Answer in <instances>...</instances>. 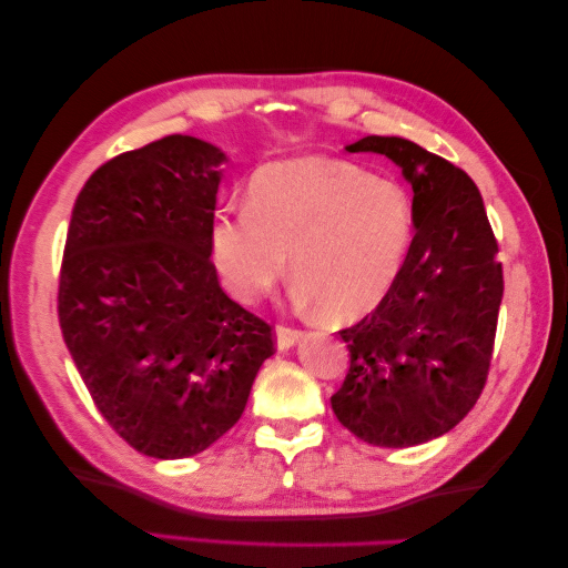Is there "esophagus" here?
I'll return each mask as SVG.
<instances>
[{
  "label": "esophagus",
  "instance_id": "obj_1",
  "mask_svg": "<svg viewBox=\"0 0 568 568\" xmlns=\"http://www.w3.org/2000/svg\"><path fill=\"white\" fill-rule=\"evenodd\" d=\"M300 339H302V329L286 327V324H276V347L278 349H290Z\"/></svg>",
  "mask_w": 568,
  "mask_h": 568
}]
</instances>
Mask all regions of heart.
I'll return each mask as SVG.
<instances>
[{
	"instance_id": "obj_1",
	"label": "heart",
	"mask_w": 568,
	"mask_h": 568,
	"mask_svg": "<svg viewBox=\"0 0 568 568\" xmlns=\"http://www.w3.org/2000/svg\"><path fill=\"white\" fill-rule=\"evenodd\" d=\"M213 258L241 302L266 294L290 268L306 300L334 320L375 310L413 244V206L397 183L332 158L272 163L251 181V201L213 223Z\"/></svg>"
}]
</instances>
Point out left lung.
<instances>
[{
  "instance_id": "left-lung-1",
  "label": "left lung",
  "mask_w": 568,
  "mask_h": 568,
  "mask_svg": "<svg viewBox=\"0 0 568 568\" xmlns=\"http://www.w3.org/2000/svg\"><path fill=\"white\" fill-rule=\"evenodd\" d=\"M410 181L415 236L389 294L339 337L349 369L332 410L359 440L410 448L453 430L486 387L504 268L486 206L466 171L405 138L367 135Z\"/></svg>"
}]
</instances>
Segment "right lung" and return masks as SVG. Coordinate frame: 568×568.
Wrapping results in <instances>:
<instances>
[{
    "instance_id": "obj_1",
    "label": "right lung",
    "mask_w": 568,
    "mask_h": 568,
    "mask_svg": "<svg viewBox=\"0 0 568 568\" xmlns=\"http://www.w3.org/2000/svg\"><path fill=\"white\" fill-rule=\"evenodd\" d=\"M219 148L165 135L102 163L74 201L60 266L64 345L130 448L189 458L231 430L274 329L223 294Z\"/></svg>"
}]
</instances>
